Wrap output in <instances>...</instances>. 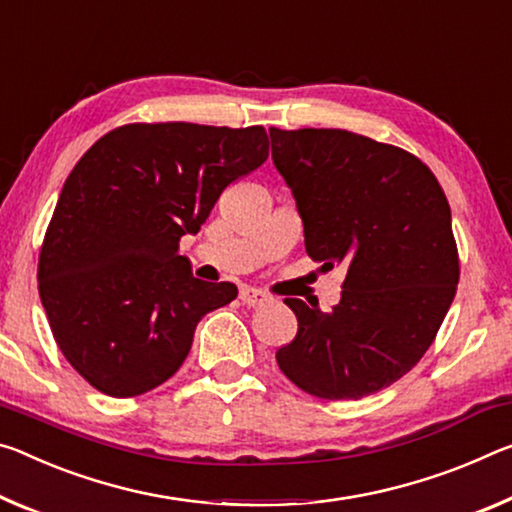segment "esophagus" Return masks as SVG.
<instances>
[{
	"label": "esophagus",
	"mask_w": 512,
	"mask_h": 512,
	"mask_svg": "<svg viewBox=\"0 0 512 512\" xmlns=\"http://www.w3.org/2000/svg\"><path fill=\"white\" fill-rule=\"evenodd\" d=\"M239 298H241V303L248 305V307L266 305V303H269V300H271L269 294H264L262 289H255V287H243V289L239 291Z\"/></svg>",
	"instance_id": "34e87169"
}]
</instances>
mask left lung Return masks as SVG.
I'll return each instance as SVG.
<instances>
[{"label":"left lung","mask_w":512,"mask_h":512,"mask_svg":"<svg viewBox=\"0 0 512 512\" xmlns=\"http://www.w3.org/2000/svg\"><path fill=\"white\" fill-rule=\"evenodd\" d=\"M271 157L294 193L305 250L344 266L330 312L287 298L298 332L275 360L328 401L389 387L424 358L456 296L451 209L424 161L346 129L271 127Z\"/></svg>","instance_id":"1"}]
</instances>
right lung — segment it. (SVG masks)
Wrapping results in <instances>:
<instances>
[{
    "label": "right lung",
    "mask_w": 512,
    "mask_h": 512,
    "mask_svg": "<svg viewBox=\"0 0 512 512\" xmlns=\"http://www.w3.org/2000/svg\"><path fill=\"white\" fill-rule=\"evenodd\" d=\"M266 157L262 125L132 123L77 161L40 248L38 294L81 378L127 399L182 367L198 321L237 287L193 278L180 239Z\"/></svg>",
    "instance_id": "1"
}]
</instances>
